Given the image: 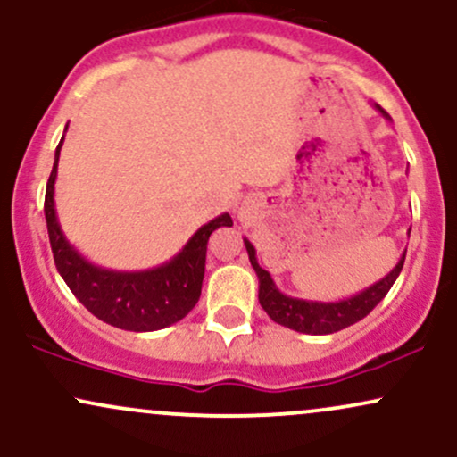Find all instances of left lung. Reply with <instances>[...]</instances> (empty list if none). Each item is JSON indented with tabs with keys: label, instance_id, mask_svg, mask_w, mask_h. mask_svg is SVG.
Returning <instances> with one entry per match:
<instances>
[{
	"label": "left lung",
	"instance_id": "left-lung-1",
	"mask_svg": "<svg viewBox=\"0 0 457 457\" xmlns=\"http://www.w3.org/2000/svg\"><path fill=\"white\" fill-rule=\"evenodd\" d=\"M376 109L389 118V113L376 104ZM245 246L246 253H249V262L253 266L255 275L260 279V305L269 313L270 320H275L277 324L281 327H287L292 330H298V333H307V335H328V333H337L350 324L359 322L363 320L367 313L371 312L382 298L386 296V292L391 290V286L395 283L397 277H400L403 260H406V253L402 255V260L397 262L395 269H393L385 279L376 281L374 286H370L367 290L359 292L356 296L344 298L339 303H320V301H303V298H292L281 295L277 290L275 281L270 279V272L264 270L258 264V258H255V249L249 240L245 238Z\"/></svg>",
	"mask_w": 457,
	"mask_h": 457
}]
</instances>
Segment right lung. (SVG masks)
Segmentation results:
<instances>
[{
	"instance_id": "right-lung-1",
	"label": "right lung",
	"mask_w": 457,
	"mask_h": 457,
	"mask_svg": "<svg viewBox=\"0 0 457 457\" xmlns=\"http://www.w3.org/2000/svg\"><path fill=\"white\" fill-rule=\"evenodd\" d=\"M62 141L55 150V162L45 193L46 229L62 279L87 312L112 327L144 333L165 328L185 318L202 295L208 238L217 228H229L232 217L225 212L202 225L180 253L152 270L120 272L94 266L71 246L57 223L54 191Z\"/></svg>"
}]
</instances>
